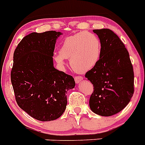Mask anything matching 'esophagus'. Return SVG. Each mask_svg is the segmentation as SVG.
Masks as SVG:
<instances>
[{
  "label": "esophagus",
  "instance_id": "1",
  "mask_svg": "<svg viewBox=\"0 0 145 145\" xmlns=\"http://www.w3.org/2000/svg\"><path fill=\"white\" fill-rule=\"evenodd\" d=\"M74 80H75L76 83L79 84V82H82V81L83 80V77L80 76H77L74 77Z\"/></svg>",
  "mask_w": 145,
  "mask_h": 145
}]
</instances>
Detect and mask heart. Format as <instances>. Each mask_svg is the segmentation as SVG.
<instances>
[{
    "label": "heart",
    "mask_w": 145,
    "mask_h": 145,
    "mask_svg": "<svg viewBox=\"0 0 145 145\" xmlns=\"http://www.w3.org/2000/svg\"><path fill=\"white\" fill-rule=\"evenodd\" d=\"M101 44L98 36L82 31L66 37L62 42L60 51L54 55V60L59 66L66 64V59L77 73L90 71L98 63L101 56Z\"/></svg>",
    "instance_id": "b5f03b06"
}]
</instances>
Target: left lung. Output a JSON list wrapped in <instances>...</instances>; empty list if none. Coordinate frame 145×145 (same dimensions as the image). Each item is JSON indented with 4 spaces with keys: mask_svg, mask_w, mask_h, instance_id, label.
<instances>
[{
    "mask_svg": "<svg viewBox=\"0 0 145 145\" xmlns=\"http://www.w3.org/2000/svg\"><path fill=\"white\" fill-rule=\"evenodd\" d=\"M93 31L101 41V53L97 64L85 74L94 86L89 106L98 115L110 117L122 110L133 96V67L117 34L107 28Z\"/></svg>",
    "mask_w": 145,
    "mask_h": 145,
    "instance_id": "8db88e82",
    "label": "left lung"
}]
</instances>
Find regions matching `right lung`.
Instances as JSON below:
<instances>
[{"mask_svg":"<svg viewBox=\"0 0 145 145\" xmlns=\"http://www.w3.org/2000/svg\"><path fill=\"white\" fill-rule=\"evenodd\" d=\"M62 34L55 31L30 33L13 54L10 79L16 102L39 121L59 118L66 109L67 91L75 86L71 76L54 66L55 44Z\"/></svg>","mask_w":145,"mask_h":145,"instance_id":"1","label":"right lung"}]
</instances>
